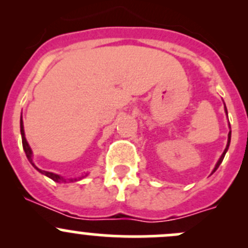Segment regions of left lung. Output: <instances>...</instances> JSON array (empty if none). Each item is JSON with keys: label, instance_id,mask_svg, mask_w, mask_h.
<instances>
[{"label": "left lung", "instance_id": "8db88e82", "mask_svg": "<svg viewBox=\"0 0 248 248\" xmlns=\"http://www.w3.org/2000/svg\"><path fill=\"white\" fill-rule=\"evenodd\" d=\"M224 111H226L227 116H228V111H227V107H226V104H224ZM229 128H231V124H229ZM231 137H232V131H229V133H228V141H227V146H226V149H224V151H223V154H222V156L219 157L218 162H217L216 166H215V168H214V170H212V172H215V171L217 170V168H218V167H219V164H221V163H222V161H223L224 156H226L227 151H228V149H229V145H231Z\"/></svg>", "mask_w": 248, "mask_h": 248}]
</instances>
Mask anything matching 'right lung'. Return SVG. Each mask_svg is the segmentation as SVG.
<instances>
[{
    "mask_svg": "<svg viewBox=\"0 0 248 248\" xmlns=\"http://www.w3.org/2000/svg\"><path fill=\"white\" fill-rule=\"evenodd\" d=\"M20 133H21V139H22V147H24V151H25V154H26V157H27V159H29V162L30 163L32 164V166H33V168L34 169H37V170H38L39 172H41V174H43V175H46V176H47L49 177V179H51V180H54L55 182H67V181H69V182H74V181H78V180H81V179H84L85 176H87V174H85V175H82V176H80V177H76V179H64L63 176H61V175H59V174H55V172H51V171H46V170H42V169H39L38 167L36 166V164L33 163V152H32V150H31V147H30V145H29V142H27V140H26V137H25V131H24V122H22V116H21V119H20Z\"/></svg>",
    "mask_w": 248,
    "mask_h": 248,
    "instance_id": "1",
    "label": "right lung"
}]
</instances>
